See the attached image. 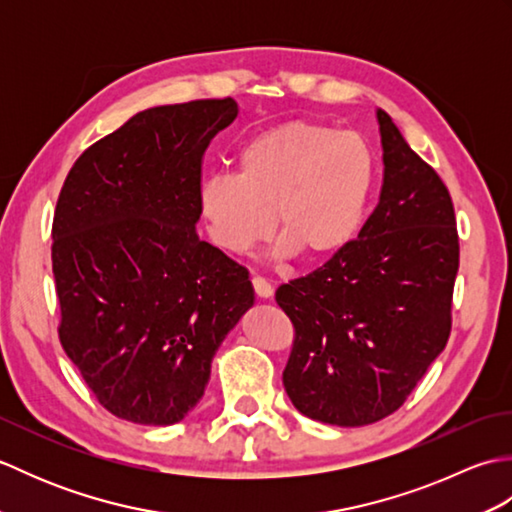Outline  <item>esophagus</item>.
<instances>
[{
    "instance_id": "obj_1",
    "label": "esophagus",
    "mask_w": 512,
    "mask_h": 512,
    "mask_svg": "<svg viewBox=\"0 0 512 512\" xmlns=\"http://www.w3.org/2000/svg\"><path fill=\"white\" fill-rule=\"evenodd\" d=\"M250 281H253V290L257 297H262V299L273 297V286H270L264 277H253Z\"/></svg>"
}]
</instances>
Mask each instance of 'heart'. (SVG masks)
Returning a JSON list of instances; mask_svg holds the SVG:
<instances>
[{
    "label": "heart",
    "mask_w": 512,
    "mask_h": 512,
    "mask_svg": "<svg viewBox=\"0 0 512 512\" xmlns=\"http://www.w3.org/2000/svg\"><path fill=\"white\" fill-rule=\"evenodd\" d=\"M376 160L365 138L336 127L290 121L239 149L237 176L215 173L198 191L206 235L244 255L273 233L277 253L308 262L339 255L361 231L372 202Z\"/></svg>",
    "instance_id": "1"
}]
</instances>
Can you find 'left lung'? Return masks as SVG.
<instances>
[{
    "label": "left lung",
    "instance_id": "obj_1",
    "mask_svg": "<svg viewBox=\"0 0 512 512\" xmlns=\"http://www.w3.org/2000/svg\"><path fill=\"white\" fill-rule=\"evenodd\" d=\"M383 189L361 233L281 284L295 328L284 387L303 416L339 427L387 418L451 334L460 239L449 189L378 110Z\"/></svg>",
    "mask_w": 512,
    "mask_h": 512
}]
</instances>
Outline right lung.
<instances>
[{
    "mask_svg": "<svg viewBox=\"0 0 512 512\" xmlns=\"http://www.w3.org/2000/svg\"><path fill=\"white\" fill-rule=\"evenodd\" d=\"M233 99L138 112L76 158L52 220L59 341L116 418L180 422L253 306L248 270L202 242V158Z\"/></svg>",
    "mask_w": 512,
    "mask_h": 512,
    "instance_id": "right-lung-1",
    "label": "right lung"
}]
</instances>
